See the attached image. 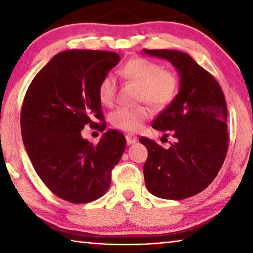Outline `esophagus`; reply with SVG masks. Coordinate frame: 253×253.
<instances>
[{"mask_svg":"<svg viewBox=\"0 0 253 253\" xmlns=\"http://www.w3.org/2000/svg\"><path fill=\"white\" fill-rule=\"evenodd\" d=\"M126 142L128 145L135 144L137 142V136H135L134 134H127L126 135Z\"/></svg>","mask_w":253,"mask_h":253,"instance_id":"esophagus-1","label":"esophagus"}]
</instances>
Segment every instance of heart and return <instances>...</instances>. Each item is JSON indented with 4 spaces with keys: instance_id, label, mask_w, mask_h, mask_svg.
I'll return each mask as SVG.
<instances>
[{
    "instance_id": "obj_1",
    "label": "heart",
    "mask_w": 253,
    "mask_h": 253,
    "mask_svg": "<svg viewBox=\"0 0 253 253\" xmlns=\"http://www.w3.org/2000/svg\"><path fill=\"white\" fill-rule=\"evenodd\" d=\"M121 74L124 78L139 85L138 100H145L156 109L164 108L176 95L177 77L151 60L131 59L122 68ZM116 78L111 74L106 75L98 85V98L102 105L111 106L116 99ZM149 117L151 109L147 106L121 107L110 114V123L118 129L136 131Z\"/></svg>"
}]
</instances>
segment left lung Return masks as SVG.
<instances>
[{
	"label": "left lung",
	"instance_id": "8db88e82",
	"mask_svg": "<svg viewBox=\"0 0 253 253\" xmlns=\"http://www.w3.org/2000/svg\"><path fill=\"white\" fill-rule=\"evenodd\" d=\"M143 53L168 60L179 76V90L158 115L152 127L172 134L169 148L146 137L139 142L148 156L143 172L153 195L183 200L205 190L219 173L228 152L225 98L215 78L187 53L176 50H148Z\"/></svg>",
	"mask_w": 253,
	"mask_h": 253
}]
</instances>
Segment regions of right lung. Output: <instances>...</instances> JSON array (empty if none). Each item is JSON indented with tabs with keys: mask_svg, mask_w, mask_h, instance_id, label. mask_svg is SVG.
Returning <instances> with one entry per match:
<instances>
[{
	"mask_svg": "<svg viewBox=\"0 0 253 253\" xmlns=\"http://www.w3.org/2000/svg\"><path fill=\"white\" fill-rule=\"evenodd\" d=\"M116 52L62 51L34 77L21 110V132L34 169L53 193L71 203L101 198L125 151L122 132L109 129L96 146L81 130L102 121L98 85L117 66Z\"/></svg>",
	"mask_w": 253,
	"mask_h": 253,
	"instance_id": "obj_1",
	"label": "right lung"
}]
</instances>
